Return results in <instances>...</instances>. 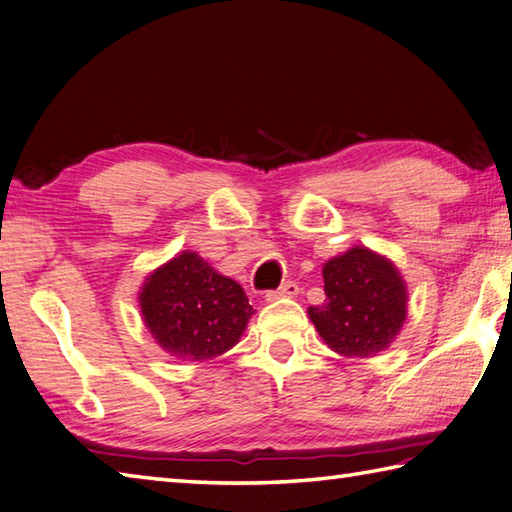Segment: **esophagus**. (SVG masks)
<instances>
[{"label": "esophagus", "mask_w": 512, "mask_h": 512, "mask_svg": "<svg viewBox=\"0 0 512 512\" xmlns=\"http://www.w3.org/2000/svg\"><path fill=\"white\" fill-rule=\"evenodd\" d=\"M297 293H299V286L295 282H286V284L279 286L277 290H268L264 299H266V302H277V299H282V297H295Z\"/></svg>", "instance_id": "obj_1"}]
</instances>
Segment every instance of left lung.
<instances>
[{"label": "left lung", "mask_w": 512, "mask_h": 512, "mask_svg": "<svg viewBox=\"0 0 512 512\" xmlns=\"http://www.w3.org/2000/svg\"><path fill=\"white\" fill-rule=\"evenodd\" d=\"M326 299L308 306L324 344L342 357H375L395 342L408 313V290L386 255L353 246L322 268Z\"/></svg>", "instance_id": "left-lung-1"}]
</instances>
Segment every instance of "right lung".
Listing matches in <instances>:
<instances>
[{"instance_id": "right-lung-1", "label": "right lung", "mask_w": 512, "mask_h": 512, "mask_svg": "<svg viewBox=\"0 0 512 512\" xmlns=\"http://www.w3.org/2000/svg\"><path fill=\"white\" fill-rule=\"evenodd\" d=\"M137 299L157 346L184 362L224 355L255 315L244 288L193 250H182L148 273Z\"/></svg>"}]
</instances>
